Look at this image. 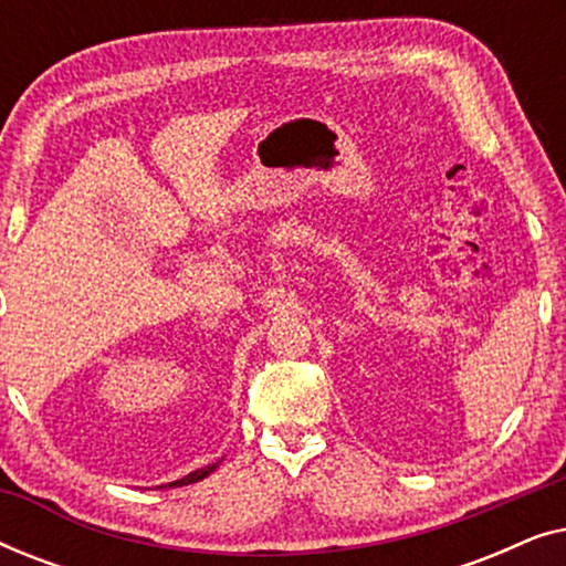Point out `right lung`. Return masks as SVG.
<instances>
[{
  "label": "right lung",
  "mask_w": 566,
  "mask_h": 566,
  "mask_svg": "<svg viewBox=\"0 0 566 566\" xmlns=\"http://www.w3.org/2000/svg\"><path fill=\"white\" fill-rule=\"evenodd\" d=\"M221 461H223V459H221ZM221 461H216V463H208V467H203V469H196V471H190V474H188V476L177 479V482H169V484H165V486H185V484L200 482V479H206L208 474H213V471L221 467Z\"/></svg>",
  "instance_id": "add662e5"
}]
</instances>
